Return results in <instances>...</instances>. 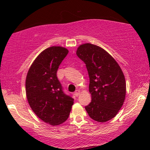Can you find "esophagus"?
I'll use <instances>...</instances> for the list:
<instances>
[{
    "label": "esophagus",
    "mask_w": 150,
    "mask_h": 150,
    "mask_svg": "<svg viewBox=\"0 0 150 150\" xmlns=\"http://www.w3.org/2000/svg\"><path fill=\"white\" fill-rule=\"evenodd\" d=\"M80 93H81V91H80V90L78 89V90H76V91L74 92V95L76 96V97H78V96L80 95Z\"/></svg>",
    "instance_id": "obj_1"
}]
</instances>
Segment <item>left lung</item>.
Masks as SVG:
<instances>
[{
  "mask_svg": "<svg viewBox=\"0 0 150 150\" xmlns=\"http://www.w3.org/2000/svg\"><path fill=\"white\" fill-rule=\"evenodd\" d=\"M76 54L85 63L89 77L91 102L85 109L93 120L107 122L117 114L126 97V81L122 69L111 55L96 45H81Z\"/></svg>",
  "mask_w": 150,
  "mask_h": 150,
  "instance_id": "1",
  "label": "left lung"
}]
</instances>
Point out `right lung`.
<instances>
[{
	"label": "right lung",
	"mask_w": 150,
	"mask_h": 150,
	"mask_svg": "<svg viewBox=\"0 0 150 150\" xmlns=\"http://www.w3.org/2000/svg\"><path fill=\"white\" fill-rule=\"evenodd\" d=\"M68 52L61 46L46 48L35 59L26 76V94L30 108L39 118L52 126L67 120L74 104L57 76Z\"/></svg>",
	"instance_id": "right-lung-1"
}]
</instances>
